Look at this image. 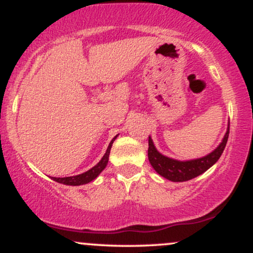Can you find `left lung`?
Here are the masks:
<instances>
[{"label":"left lung","instance_id":"1","mask_svg":"<svg viewBox=\"0 0 253 253\" xmlns=\"http://www.w3.org/2000/svg\"><path fill=\"white\" fill-rule=\"evenodd\" d=\"M229 134V127L227 128L225 136L222 139V143L216 147L213 152L210 153L208 156L202 157V158L194 159V161L188 162H179L175 159L168 158L157 151L155 145L152 143V139L149 136V161L151 165L153 167L157 172L161 176L165 177L167 179L172 182H184L189 181L191 178H195L199 175L207 171L211 165H214L222 155L223 150H225L226 144L228 140Z\"/></svg>","mask_w":253,"mask_h":253}]
</instances>
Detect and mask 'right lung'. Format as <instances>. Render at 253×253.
<instances>
[{
  "instance_id": "add662e5",
  "label": "right lung",
  "mask_w": 253,
  "mask_h": 253,
  "mask_svg": "<svg viewBox=\"0 0 253 253\" xmlns=\"http://www.w3.org/2000/svg\"><path fill=\"white\" fill-rule=\"evenodd\" d=\"M117 138V136H115ZM115 138H113V140L110 141L108 149H107L106 153H104L103 158L101 159L98 163L95 165L94 168L86 171V172L81 173V175L77 176H71V177H62V178H58V177H51L53 181H56L58 183H62V184H66V185H81V184H85V183L91 182L92 179H95L96 177L100 175L101 171H102L104 168L107 167V163H108L109 159V153H110V149H112V144L114 143Z\"/></svg>"
}]
</instances>
